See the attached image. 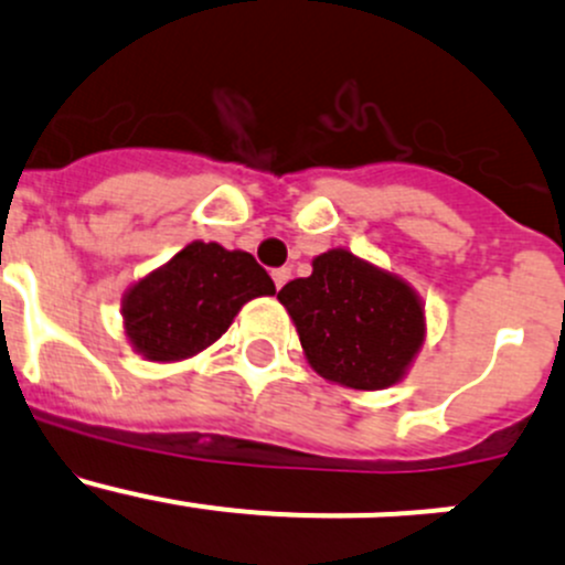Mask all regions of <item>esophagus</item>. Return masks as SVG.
Masks as SVG:
<instances>
[{
  "mask_svg": "<svg viewBox=\"0 0 565 565\" xmlns=\"http://www.w3.org/2000/svg\"><path fill=\"white\" fill-rule=\"evenodd\" d=\"M289 278H292V270H289V267H278V270H273V284H276V289H281Z\"/></svg>",
  "mask_w": 565,
  "mask_h": 565,
  "instance_id": "1",
  "label": "esophagus"
}]
</instances>
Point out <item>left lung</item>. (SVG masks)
Returning <instances> with one entry per match:
<instances>
[{
    "instance_id": "1",
    "label": "left lung",
    "mask_w": 565,
    "mask_h": 565,
    "mask_svg": "<svg viewBox=\"0 0 565 565\" xmlns=\"http://www.w3.org/2000/svg\"><path fill=\"white\" fill-rule=\"evenodd\" d=\"M278 300L311 369L344 388L383 391L402 383L424 347L418 292L347 248L315 256L311 276L289 281Z\"/></svg>"
}]
</instances>
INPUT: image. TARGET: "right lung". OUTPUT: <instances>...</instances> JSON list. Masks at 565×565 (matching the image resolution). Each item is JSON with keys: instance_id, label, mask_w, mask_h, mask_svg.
<instances>
[{"instance_id": "obj_1", "label": "right lung", "mask_w": 565, "mask_h": 565, "mask_svg": "<svg viewBox=\"0 0 565 565\" xmlns=\"http://www.w3.org/2000/svg\"><path fill=\"white\" fill-rule=\"evenodd\" d=\"M262 295H276V284L248 250L193 241L122 295V328L145 361H185Z\"/></svg>"}]
</instances>
